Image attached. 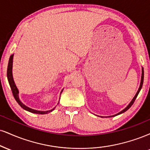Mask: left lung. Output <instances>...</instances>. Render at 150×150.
<instances>
[{
	"label": "left lung",
	"instance_id": "1",
	"mask_svg": "<svg viewBox=\"0 0 150 150\" xmlns=\"http://www.w3.org/2000/svg\"><path fill=\"white\" fill-rule=\"evenodd\" d=\"M143 80H144V69H143V68H142V76H141V82H140V87H139V89H138V91H137V93H136V96H134V98H133V100H131V102L130 103L129 105H128L127 107L125 108V109H124L123 110H122V111H121L120 112L117 113V115H113V116H117V115H120V114H122V113H123V112H126V111H127V110H129V108L131 107V105H132L133 104V103H134L135 100H136V98H137V96H138V95L139 92H140V89H141V88H142V84H143ZM113 116H112V117H113ZM111 117H112V116H111Z\"/></svg>",
	"mask_w": 150,
	"mask_h": 150
}]
</instances>
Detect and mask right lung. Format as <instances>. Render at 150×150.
I'll use <instances>...</instances> for the list:
<instances>
[{"label":"right lung","mask_w":150,"mask_h":150,"mask_svg":"<svg viewBox=\"0 0 150 150\" xmlns=\"http://www.w3.org/2000/svg\"><path fill=\"white\" fill-rule=\"evenodd\" d=\"M12 59H13V55H11L10 57V59H9V62H8V71H7V76H8V80L9 82V84H10V88L12 89V94H13L14 98H15L16 101H17L18 103H19V105L21 106L23 109L26 110L32 113H35V114H40V115H43V114H47V113L50 112L52 110H54V109L51 110H48V111H38V110H35L31 109V108L27 107V106L23 105L22 103H21L19 99V91H18V89L16 86L15 84H14V80H13V77H12Z\"/></svg>","instance_id":"right-lung-1"}]
</instances>
